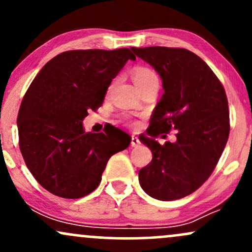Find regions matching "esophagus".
I'll return each mask as SVG.
<instances>
[{
    "mask_svg": "<svg viewBox=\"0 0 252 252\" xmlns=\"http://www.w3.org/2000/svg\"><path fill=\"white\" fill-rule=\"evenodd\" d=\"M131 147H138L141 144L140 140H138V137H136V136H131Z\"/></svg>",
    "mask_w": 252,
    "mask_h": 252,
    "instance_id": "esophagus-1",
    "label": "esophagus"
}]
</instances>
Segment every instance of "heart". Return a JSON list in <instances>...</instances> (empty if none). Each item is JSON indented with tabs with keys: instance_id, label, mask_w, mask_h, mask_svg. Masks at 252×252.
<instances>
[{
	"instance_id": "obj_1",
	"label": "heart",
	"mask_w": 252,
	"mask_h": 252,
	"mask_svg": "<svg viewBox=\"0 0 252 252\" xmlns=\"http://www.w3.org/2000/svg\"><path fill=\"white\" fill-rule=\"evenodd\" d=\"M134 82L138 89L148 85L150 83H158V77L154 71L148 67H136L132 73Z\"/></svg>"
}]
</instances>
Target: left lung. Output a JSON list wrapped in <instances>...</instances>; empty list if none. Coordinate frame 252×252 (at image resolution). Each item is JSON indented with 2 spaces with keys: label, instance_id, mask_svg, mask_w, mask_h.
<instances>
[{
  "label": "left lung",
  "instance_id": "obj_1",
  "mask_svg": "<svg viewBox=\"0 0 252 252\" xmlns=\"http://www.w3.org/2000/svg\"><path fill=\"white\" fill-rule=\"evenodd\" d=\"M131 51L155 68L164 94L156 104L147 135L141 138L153 160L138 172L147 194L170 201L189 195L209 179L230 134L227 98L206 63L185 48L154 47ZM178 129L177 141L161 146L155 137Z\"/></svg>",
  "mask_w": 252,
  "mask_h": 252
}]
</instances>
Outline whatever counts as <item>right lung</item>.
<instances>
[{"label":"right lung","mask_w":252,"mask_h":252,"mask_svg":"<svg viewBox=\"0 0 252 252\" xmlns=\"http://www.w3.org/2000/svg\"><path fill=\"white\" fill-rule=\"evenodd\" d=\"M129 48L76 50L58 54L36 74L19 115V146L26 166L52 194L78 199L102 180L109 158L128 148L131 137L118 128L85 132L89 110L102 105Z\"/></svg>","instance_id":"right-lung-1"}]
</instances>
